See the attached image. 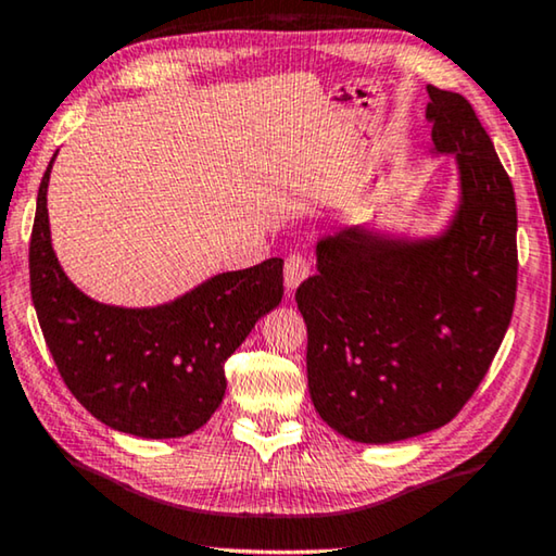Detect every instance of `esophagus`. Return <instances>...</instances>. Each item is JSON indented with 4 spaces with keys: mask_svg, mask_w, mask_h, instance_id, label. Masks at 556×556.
Instances as JSON below:
<instances>
[{
    "mask_svg": "<svg viewBox=\"0 0 556 556\" xmlns=\"http://www.w3.org/2000/svg\"><path fill=\"white\" fill-rule=\"evenodd\" d=\"M311 273V263L305 261L303 253H291L286 258V270H283V280H286V291L293 293L298 286L308 278Z\"/></svg>",
    "mask_w": 556,
    "mask_h": 556,
    "instance_id": "obj_1",
    "label": "esophagus"
}]
</instances>
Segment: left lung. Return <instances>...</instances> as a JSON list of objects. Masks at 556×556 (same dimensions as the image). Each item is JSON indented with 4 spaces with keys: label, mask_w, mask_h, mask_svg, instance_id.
I'll use <instances>...</instances> for the list:
<instances>
[{
    "label": "left lung",
    "mask_w": 556,
    "mask_h": 556,
    "mask_svg": "<svg viewBox=\"0 0 556 556\" xmlns=\"http://www.w3.org/2000/svg\"><path fill=\"white\" fill-rule=\"evenodd\" d=\"M439 155L462 198L437 238L349 228L318 243L295 291L308 326V389L320 418L361 444L452 421L492 366L517 301V200L469 100L429 85Z\"/></svg>",
    "instance_id": "left-lung-1"
}]
</instances>
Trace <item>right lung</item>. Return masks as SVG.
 I'll use <instances>...</instances> for the list:
<instances>
[{"label":"right lung","instance_id":"right-lung-1","mask_svg":"<svg viewBox=\"0 0 556 556\" xmlns=\"http://www.w3.org/2000/svg\"><path fill=\"white\" fill-rule=\"evenodd\" d=\"M37 192L29 288L62 381L98 421L142 439L198 431L225 396V361L283 298V261L213 276L155 308L87 298L52 251L47 185Z\"/></svg>","mask_w":556,"mask_h":556}]
</instances>
